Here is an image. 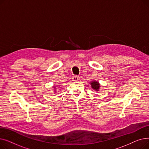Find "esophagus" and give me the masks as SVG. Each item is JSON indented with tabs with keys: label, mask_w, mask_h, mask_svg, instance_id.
<instances>
[{
	"label": "esophagus",
	"mask_w": 149,
	"mask_h": 149,
	"mask_svg": "<svg viewBox=\"0 0 149 149\" xmlns=\"http://www.w3.org/2000/svg\"><path fill=\"white\" fill-rule=\"evenodd\" d=\"M79 76H77V75H75V76H73L72 77V80L73 81H78L79 80Z\"/></svg>",
	"instance_id": "obj_1"
}]
</instances>
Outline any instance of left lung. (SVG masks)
Returning <instances> with one entry per match:
<instances>
[{"label":"left lung","mask_w":149,"mask_h":149,"mask_svg":"<svg viewBox=\"0 0 149 149\" xmlns=\"http://www.w3.org/2000/svg\"><path fill=\"white\" fill-rule=\"evenodd\" d=\"M91 85L93 89H94L96 91H98V89L100 88V84L97 81H92Z\"/></svg>","instance_id":"left-lung-1"}]
</instances>
